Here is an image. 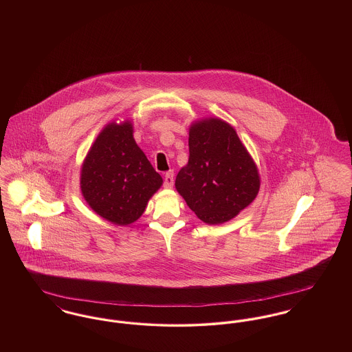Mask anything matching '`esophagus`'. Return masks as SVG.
Returning <instances> with one entry per match:
<instances>
[{"instance_id": "1", "label": "esophagus", "mask_w": 352, "mask_h": 352, "mask_svg": "<svg viewBox=\"0 0 352 352\" xmlns=\"http://www.w3.org/2000/svg\"><path fill=\"white\" fill-rule=\"evenodd\" d=\"M173 184H174V171L171 170V171H168V173L165 174L164 186H165L166 188H170V187H173Z\"/></svg>"}]
</instances>
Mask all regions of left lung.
<instances>
[{
  "mask_svg": "<svg viewBox=\"0 0 352 352\" xmlns=\"http://www.w3.org/2000/svg\"><path fill=\"white\" fill-rule=\"evenodd\" d=\"M188 151L175 187L198 218L220 224L251 204L260 188L258 171L230 124L198 121L190 128Z\"/></svg>",
  "mask_w": 352,
  "mask_h": 352,
  "instance_id": "8db88e82",
  "label": "left lung"
}]
</instances>
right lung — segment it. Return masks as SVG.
Instances as JSON below:
<instances>
[{
	"instance_id": "right-lung-1",
	"label": "right lung",
	"mask_w": 352,
	"mask_h": 352,
	"mask_svg": "<svg viewBox=\"0 0 352 352\" xmlns=\"http://www.w3.org/2000/svg\"><path fill=\"white\" fill-rule=\"evenodd\" d=\"M161 184V175L137 146L129 121L107 125L82 168L84 199L96 214L120 226L140 218Z\"/></svg>"
}]
</instances>
